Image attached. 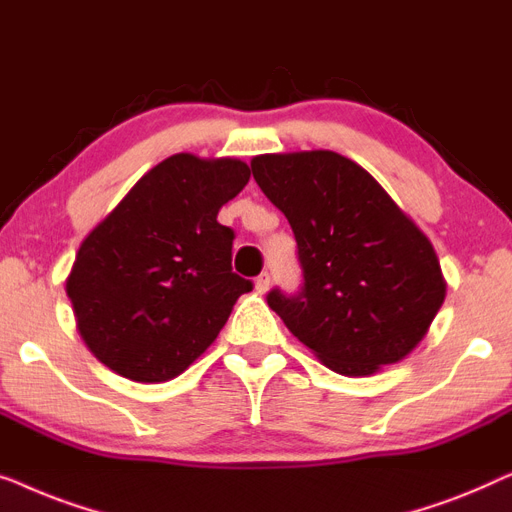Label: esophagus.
<instances>
[{
    "mask_svg": "<svg viewBox=\"0 0 512 512\" xmlns=\"http://www.w3.org/2000/svg\"><path fill=\"white\" fill-rule=\"evenodd\" d=\"M269 285H271V276H269V273H259V276L255 278V290H257L259 294H264L266 290H269Z\"/></svg>",
    "mask_w": 512,
    "mask_h": 512,
    "instance_id": "1",
    "label": "esophagus"
}]
</instances>
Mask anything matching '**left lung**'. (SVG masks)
Segmentation results:
<instances>
[{
  "mask_svg": "<svg viewBox=\"0 0 512 512\" xmlns=\"http://www.w3.org/2000/svg\"><path fill=\"white\" fill-rule=\"evenodd\" d=\"M250 167L297 239L299 290L266 294L287 329L343 376L406 357L445 299L427 236L369 171L331 150L259 155Z\"/></svg>",
  "mask_w": 512,
  "mask_h": 512,
  "instance_id": "8db88e82",
  "label": "left lung"
}]
</instances>
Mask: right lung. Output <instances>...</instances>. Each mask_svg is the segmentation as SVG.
<instances>
[{"instance_id": "right-lung-1", "label": "right lung", "mask_w": 512, "mask_h": 512, "mask_svg": "<svg viewBox=\"0 0 512 512\" xmlns=\"http://www.w3.org/2000/svg\"><path fill=\"white\" fill-rule=\"evenodd\" d=\"M250 181L246 162L178 153L150 169L78 248L67 294L99 362L136 383L183 373L253 280L232 271L222 204Z\"/></svg>"}]
</instances>
